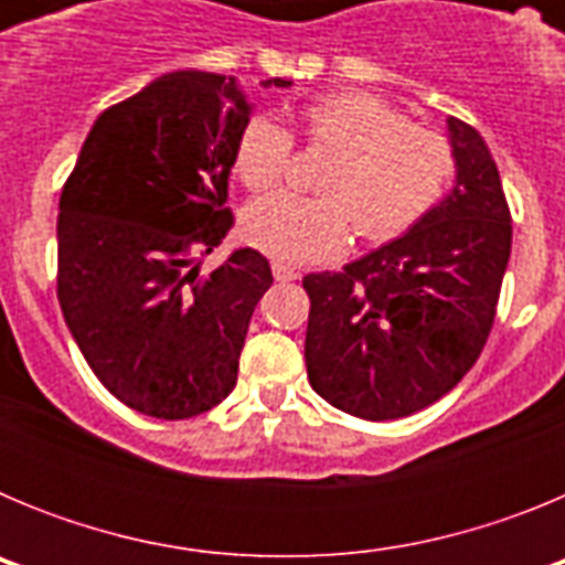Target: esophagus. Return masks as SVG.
<instances>
[{
	"label": "esophagus",
	"mask_w": 565,
	"mask_h": 565,
	"mask_svg": "<svg viewBox=\"0 0 565 565\" xmlns=\"http://www.w3.org/2000/svg\"><path fill=\"white\" fill-rule=\"evenodd\" d=\"M271 271H274V279L277 282H291V279L299 277V271L294 266H288V263H271Z\"/></svg>",
	"instance_id": "1"
}]
</instances>
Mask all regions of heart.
Returning <instances> with one entry per match:
<instances>
[{"label":"heart","instance_id":"heart-1","mask_svg":"<svg viewBox=\"0 0 565 565\" xmlns=\"http://www.w3.org/2000/svg\"><path fill=\"white\" fill-rule=\"evenodd\" d=\"M308 141L331 149L319 174L326 194L271 192L243 212V237L286 263H317L342 252L353 226L384 243L430 212L452 178V149L433 129L371 93H331L302 107ZM294 138L271 115H254L234 152V172L248 189H271L291 163Z\"/></svg>","mask_w":565,"mask_h":565}]
</instances>
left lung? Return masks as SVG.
Returning a JSON list of instances; mask_svg holds the SVG:
<instances>
[{
  "instance_id": "8db88e82",
  "label": "left lung",
  "mask_w": 565,
  "mask_h": 565,
  "mask_svg": "<svg viewBox=\"0 0 565 565\" xmlns=\"http://www.w3.org/2000/svg\"><path fill=\"white\" fill-rule=\"evenodd\" d=\"M456 183L402 237L302 279L311 387L367 422L430 407L481 356L512 252L501 174L478 129L447 118Z\"/></svg>"
}]
</instances>
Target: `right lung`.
Returning <instances> with one entry per match:
<instances>
[{"instance_id": "obj_1", "label": "right lung", "mask_w": 565, "mask_h": 565, "mask_svg": "<svg viewBox=\"0 0 565 565\" xmlns=\"http://www.w3.org/2000/svg\"><path fill=\"white\" fill-rule=\"evenodd\" d=\"M252 109L234 76L167 73L98 115L62 189L64 322L98 382L143 416H201L234 391L248 322L274 282L254 248L209 277L192 257L232 228L223 203Z\"/></svg>"}]
</instances>
